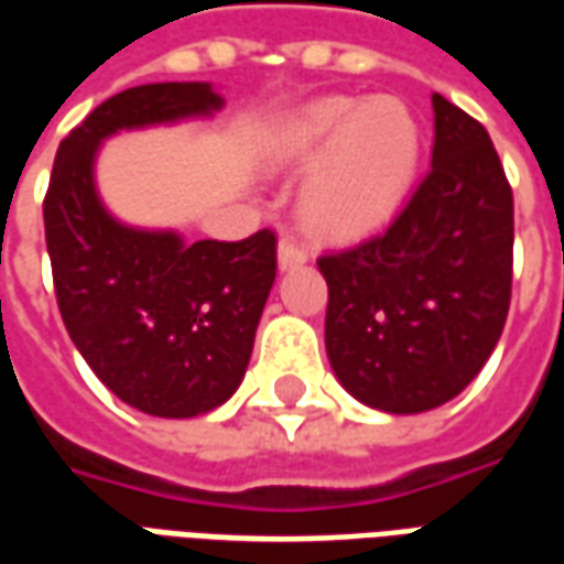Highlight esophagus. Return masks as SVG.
<instances>
[{
    "label": "esophagus",
    "mask_w": 564,
    "mask_h": 564,
    "mask_svg": "<svg viewBox=\"0 0 564 564\" xmlns=\"http://www.w3.org/2000/svg\"><path fill=\"white\" fill-rule=\"evenodd\" d=\"M307 262V250L302 245H295L293 238H283L281 245H278V265L281 271L299 269V265H305Z\"/></svg>",
    "instance_id": "obj_1"
}]
</instances>
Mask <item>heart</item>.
<instances>
[{"label":"heart","mask_w":564,"mask_h":564,"mask_svg":"<svg viewBox=\"0 0 564 564\" xmlns=\"http://www.w3.org/2000/svg\"><path fill=\"white\" fill-rule=\"evenodd\" d=\"M271 165L317 160L299 193V214L319 235H356L399 208L420 160V123L399 99L326 96L265 135Z\"/></svg>","instance_id":"1"}]
</instances>
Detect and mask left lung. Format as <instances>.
Wrapping results in <instances>:
<instances>
[{"mask_svg":"<svg viewBox=\"0 0 564 564\" xmlns=\"http://www.w3.org/2000/svg\"><path fill=\"white\" fill-rule=\"evenodd\" d=\"M432 165L375 238L317 259L326 354L354 399L423 414L456 399L496 350L513 281V193L474 117L432 96Z\"/></svg>","mask_w":564,"mask_h":564,"instance_id":"1","label":"left lung"}]
</instances>
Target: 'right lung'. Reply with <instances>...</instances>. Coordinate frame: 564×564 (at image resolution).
<instances>
[{
    "label": "right lung",
    "instance_id": "right-lung-1",
    "mask_svg": "<svg viewBox=\"0 0 564 564\" xmlns=\"http://www.w3.org/2000/svg\"><path fill=\"white\" fill-rule=\"evenodd\" d=\"M210 84H144L111 96L56 150L44 238L56 305L72 341L120 402L150 416L208 414L232 399L253 354L278 271V238L186 245L172 229H135L105 208L93 165L120 129L210 117Z\"/></svg>",
    "mask_w": 564,
    "mask_h": 564
}]
</instances>
